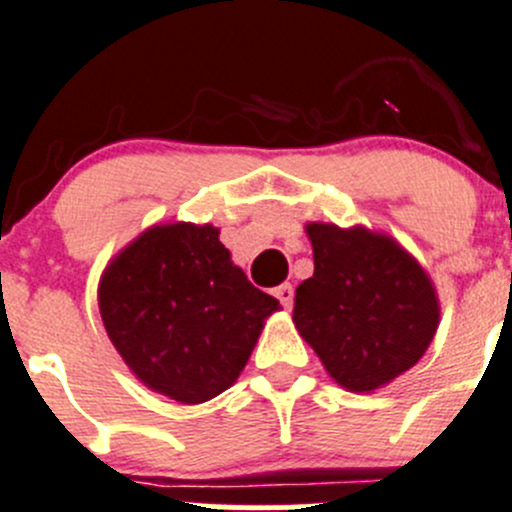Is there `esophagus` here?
<instances>
[{"label": "esophagus", "instance_id": "1", "mask_svg": "<svg viewBox=\"0 0 512 512\" xmlns=\"http://www.w3.org/2000/svg\"><path fill=\"white\" fill-rule=\"evenodd\" d=\"M275 297L280 299L282 307L292 309V304H294V287L289 285V282H285V285H280V287L275 289Z\"/></svg>", "mask_w": 512, "mask_h": 512}]
</instances>
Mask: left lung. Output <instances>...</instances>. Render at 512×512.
<instances>
[{
  "instance_id": "8db88e82",
  "label": "left lung",
  "mask_w": 512,
  "mask_h": 512,
  "mask_svg": "<svg viewBox=\"0 0 512 512\" xmlns=\"http://www.w3.org/2000/svg\"><path fill=\"white\" fill-rule=\"evenodd\" d=\"M314 275L294 292V327L349 391L409 371L438 329L436 287L389 235L309 223Z\"/></svg>"
}]
</instances>
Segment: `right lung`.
I'll use <instances>...</instances> for the list:
<instances>
[{
	"mask_svg": "<svg viewBox=\"0 0 512 512\" xmlns=\"http://www.w3.org/2000/svg\"><path fill=\"white\" fill-rule=\"evenodd\" d=\"M213 225L148 227L98 285L103 327L158 394L203 404L235 384L280 302L232 265Z\"/></svg>",
	"mask_w": 512,
	"mask_h": 512,
	"instance_id": "1",
	"label": "right lung"
}]
</instances>
